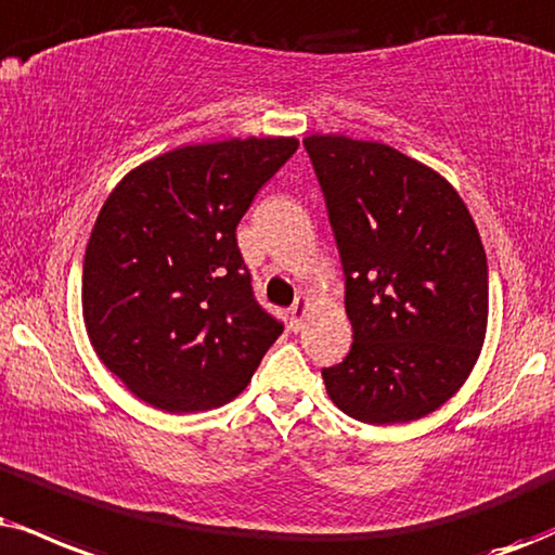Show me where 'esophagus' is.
Wrapping results in <instances>:
<instances>
[{
    "label": "esophagus",
    "instance_id": "obj_1",
    "mask_svg": "<svg viewBox=\"0 0 555 555\" xmlns=\"http://www.w3.org/2000/svg\"><path fill=\"white\" fill-rule=\"evenodd\" d=\"M309 311H311V298L298 296L296 304H293V309H291V330L293 332L304 330V321H306V317H309Z\"/></svg>",
    "mask_w": 555,
    "mask_h": 555
}]
</instances>
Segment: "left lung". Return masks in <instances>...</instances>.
I'll use <instances>...</instances> for the list:
<instances>
[{
    "label": "left lung",
    "mask_w": 555,
    "mask_h": 555,
    "mask_svg": "<svg viewBox=\"0 0 555 555\" xmlns=\"http://www.w3.org/2000/svg\"><path fill=\"white\" fill-rule=\"evenodd\" d=\"M337 236L350 354L324 367L330 399L365 424H406L468 380L489 324L481 236L440 172L378 141L304 139Z\"/></svg>",
    "instance_id": "8db88e82"
}]
</instances>
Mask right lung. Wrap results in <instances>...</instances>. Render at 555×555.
I'll use <instances>...</instances> for the list:
<instances>
[{
	"label": "right lung",
	"mask_w": 555,
	"mask_h": 555,
	"mask_svg": "<svg viewBox=\"0 0 555 555\" xmlns=\"http://www.w3.org/2000/svg\"><path fill=\"white\" fill-rule=\"evenodd\" d=\"M296 149L293 135L193 143L139 164L107 195L81 317L98 358L149 406H223L283 334L251 296L236 225Z\"/></svg>",
	"instance_id": "1"
}]
</instances>
